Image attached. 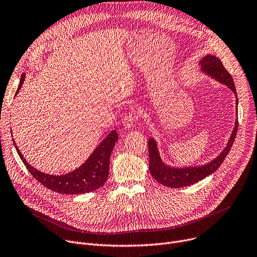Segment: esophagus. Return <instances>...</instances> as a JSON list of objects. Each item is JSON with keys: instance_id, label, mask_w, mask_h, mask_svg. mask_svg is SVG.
<instances>
[{"instance_id": "obj_1", "label": "esophagus", "mask_w": 257, "mask_h": 257, "mask_svg": "<svg viewBox=\"0 0 257 257\" xmlns=\"http://www.w3.org/2000/svg\"><path fill=\"white\" fill-rule=\"evenodd\" d=\"M136 119H138V116H136V114H134L133 112H128L123 117V125H124V127L127 128V129L133 127L135 125Z\"/></svg>"}]
</instances>
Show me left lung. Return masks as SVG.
<instances>
[{
  "label": "left lung",
  "instance_id": "1",
  "mask_svg": "<svg viewBox=\"0 0 257 257\" xmlns=\"http://www.w3.org/2000/svg\"><path fill=\"white\" fill-rule=\"evenodd\" d=\"M201 71L209 74L216 80L226 84L227 87L236 94V90L234 87V82L231 75L225 69L223 64L215 56H206L203 57L200 62ZM237 101V98H236ZM237 104V102H236ZM237 119L235 121L234 128L232 130L230 139L227 143L226 148L220 153V155L213 160L212 162L197 167H185V168H175L165 165L159 155L158 148L156 142L153 139L149 140L148 148H149V169L152 176L160 184L169 187V188H181L185 186H190L192 184L201 181L206 177L212 175L219 168V166L224 161L227 154L229 153L232 144L234 142L236 131H237Z\"/></svg>",
  "mask_w": 257,
  "mask_h": 257
}]
</instances>
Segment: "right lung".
<instances>
[{
	"mask_svg": "<svg viewBox=\"0 0 257 257\" xmlns=\"http://www.w3.org/2000/svg\"><path fill=\"white\" fill-rule=\"evenodd\" d=\"M25 74L21 77V82L19 85L15 95L19 93L25 80ZM118 140L117 133L115 130L111 131L106 138L102 141V143L94 150L92 155L89 159L85 161L81 166L74 169L73 172L62 175V176H53L46 175L44 173L39 172L36 168L30 165L26 159L24 158L23 154L16 147L17 154H19L24 164L30 174L35 178L38 182H40L43 186H45L51 191H55L61 194H81L92 192L100 187L104 185L107 180L109 173V158L111 151Z\"/></svg>",
	"mask_w": 257,
	"mask_h": 257,
	"instance_id": "add662e5",
	"label": "right lung"
}]
</instances>
